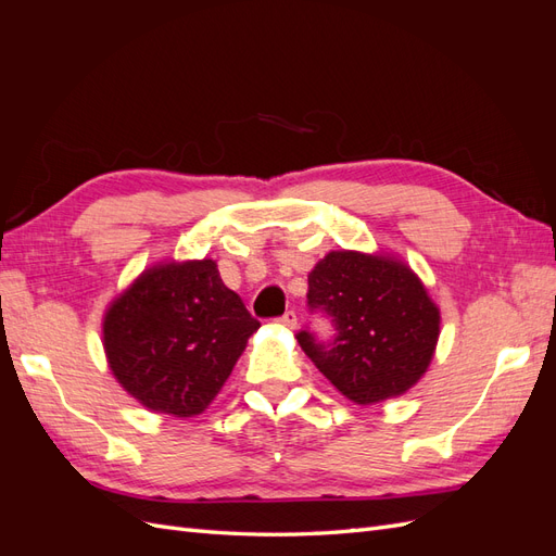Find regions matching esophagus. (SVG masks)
<instances>
[{"label": "esophagus", "instance_id": "esophagus-1", "mask_svg": "<svg viewBox=\"0 0 556 556\" xmlns=\"http://www.w3.org/2000/svg\"><path fill=\"white\" fill-rule=\"evenodd\" d=\"M278 323L285 325V327L294 329V327H296V313H294V311H285V313L278 317Z\"/></svg>", "mask_w": 556, "mask_h": 556}]
</instances>
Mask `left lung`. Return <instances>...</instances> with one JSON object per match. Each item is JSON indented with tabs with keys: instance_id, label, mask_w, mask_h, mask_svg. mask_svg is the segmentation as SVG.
Wrapping results in <instances>:
<instances>
[{
	"instance_id": "8db88e82",
	"label": "left lung",
	"mask_w": 556,
	"mask_h": 556,
	"mask_svg": "<svg viewBox=\"0 0 556 556\" xmlns=\"http://www.w3.org/2000/svg\"><path fill=\"white\" fill-rule=\"evenodd\" d=\"M306 304L329 319L319 339L306 325L301 350L350 401L378 403L422 378L439 341L441 315L425 285L394 260L329 252L308 276Z\"/></svg>"
}]
</instances>
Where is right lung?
Returning <instances> with one entry per match:
<instances>
[{
	"mask_svg": "<svg viewBox=\"0 0 556 556\" xmlns=\"http://www.w3.org/2000/svg\"><path fill=\"white\" fill-rule=\"evenodd\" d=\"M260 329L213 260L146 271L104 317L111 371L146 408L176 417L204 410Z\"/></svg>",
	"mask_w": 556,
	"mask_h": 556,
	"instance_id": "right-lung-1",
	"label": "right lung"
}]
</instances>
